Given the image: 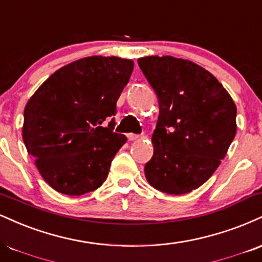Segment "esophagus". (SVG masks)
I'll return each mask as SVG.
<instances>
[{
    "label": "esophagus",
    "mask_w": 262,
    "mask_h": 262,
    "mask_svg": "<svg viewBox=\"0 0 262 262\" xmlns=\"http://www.w3.org/2000/svg\"><path fill=\"white\" fill-rule=\"evenodd\" d=\"M139 135H137V134H128V140L129 141H134V140H138L139 139Z\"/></svg>",
    "instance_id": "34e87169"
}]
</instances>
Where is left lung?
Returning a JSON list of instances; mask_svg holds the SVG:
<instances>
[{
  "instance_id": "obj_1",
  "label": "left lung",
  "mask_w": 262,
  "mask_h": 262,
  "mask_svg": "<svg viewBox=\"0 0 262 262\" xmlns=\"http://www.w3.org/2000/svg\"><path fill=\"white\" fill-rule=\"evenodd\" d=\"M138 63L160 108L145 177L162 193H190L225 159L237 133V107L223 85L196 63L172 56H146Z\"/></svg>"
}]
</instances>
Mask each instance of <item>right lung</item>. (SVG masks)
<instances>
[{
	"instance_id": "add662e5",
	"label": "right lung",
	"mask_w": 262,
	"mask_h": 262,
	"mask_svg": "<svg viewBox=\"0 0 262 262\" xmlns=\"http://www.w3.org/2000/svg\"><path fill=\"white\" fill-rule=\"evenodd\" d=\"M132 59L90 56L63 66L40 85L24 108L21 135L41 177L64 195L96 190L127 137L102 127L116 113Z\"/></svg>"
}]
</instances>
